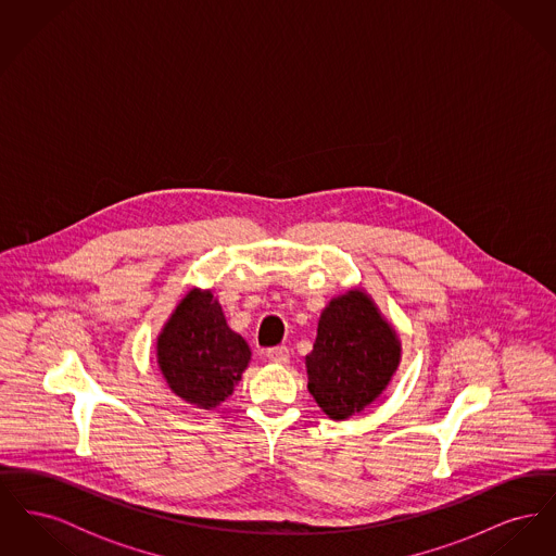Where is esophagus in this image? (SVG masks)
Returning a JSON list of instances; mask_svg holds the SVG:
<instances>
[{"label": "esophagus", "instance_id": "obj_1", "mask_svg": "<svg viewBox=\"0 0 556 556\" xmlns=\"http://www.w3.org/2000/svg\"><path fill=\"white\" fill-rule=\"evenodd\" d=\"M266 358L270 363H277V365H286L290 361V350L286 345H275V348H268L266 350Z\"/></svg>", "mask_w": 556, "mask_h": 556}]
</instances>
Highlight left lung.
<instances>
[{"label":"left lung","instance_id":"8db88e82","mask_svg":"<svg viewBox=\"0 0 556 556\" xmlns=\"http://www.w3.org/2000/svg\"><path fill=\"white\" fill-rule=\"evenodd\" d=\"M400 363L396 331L363 291L329 302L306 356L308 390L331 419L361 413L390 383Z\"/></svg>","mask_w":556,"mask_h":556}]
</instances>
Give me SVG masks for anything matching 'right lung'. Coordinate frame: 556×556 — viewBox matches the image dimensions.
<instances>
[{"label":"right lung","mask_w":556,"mask_h":556,"mask_svg":"<svg viewBox=\"0 0 556 556\" xmlns=\"http://www.w3.org/2000/svg\"><path fill=\"white\" fill-rule=\"evenodd\" d=\"M250 348L227 327L211 291L191 290L159 338V365L179 397L211 410L233 392Z\"/></svg>","instance_id":"obj_1"}]
</instances>
